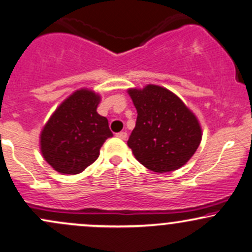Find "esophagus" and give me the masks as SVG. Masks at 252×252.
Instances as JSON below:
<instances>
[{
	"mask_svg": "<svg viewBox=\"0 0 252 252\" xmlns=\"http://www.w3.org/2000/svg\"><path fill=\"white\" fill-rule=\"evenodd\" d=\"M117 137L119 138V139H121V140H126L127 133H126V132H120V133H118Z\"/></svg>",
	"mask_w": 252,
	"mask_h": 252,
	"instance_id": "34e87169",
	"label": "esophagus"
}]
</instances>
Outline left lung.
<instances>
[{
  "mask_svg": "<svg viewBox=\"0 0 252 252\" xmlns=\"http://www.w3.org/2000/svg\"><path fill=\"white\" fill-rule=\"evenodd\" d=\"M137 123L128 145L135 159L153 172L176 171L188 162L202 141L199 120L179 96L158 85L129 88Z\"/></svg>",
  "mask_w": 252,
  "mask_h": 252,
  "instance_id": "8db88e82",
  "label": "left lung"
}]
</instances>
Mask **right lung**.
<instances>
[{"label": "right lung", "mask_w": 252, "mask_h": 252, "mask_svg": "<svg viewBox=\"0 0 252 252\" xmlns=\"http://www.w3.org/2000/svg\"><path fill=\"white\" fill-rule=\"evenodd\" d=\"M101 96L80 88L64 99L40 133L41 155L56 172L78 174L96 160L111 138L108 120L96 112Z\"/></svg>", "instance_id": "obj_1"}]
</instances>
